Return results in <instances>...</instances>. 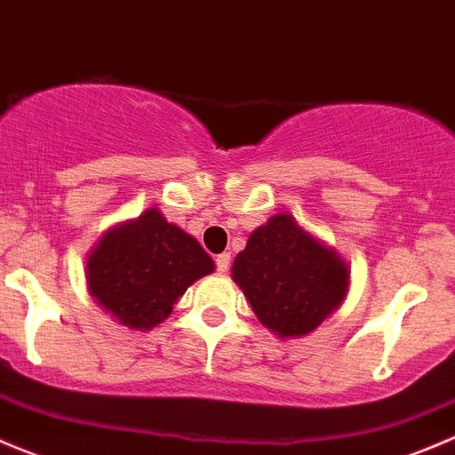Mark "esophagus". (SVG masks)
Instances as JSON below:
<instances>
[{
	"label": "esophagus",
	"instance_id": "34e87169",
	"mask_svg": "<svg viewBox=\"0 0 455 455\" xmlns=\"http://www.w3.org/2000/svg\"><path fill=\"white\" fill-rule=\"evenodd\" d=\"M229 269V254H219L217 256V272L226 274Z\"/></svg>",
	"mask_w": 455,
	"mask_h": 455
}]
</instances>
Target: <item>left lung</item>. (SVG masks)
<instances>
[{"label":"left lung","mask_w":455,"mask_h":455,"mask_svg":"<svg viewBox=\"0 0 455 455\" xmlns=\"http://www.w3.org/2000/svg\"><path fill=\"white\" fill-rule=\"evenodd\" d=\"M232 278L267 330L296 339L340 307L349 287L347 263L334 247L305 232L290 214H274L247 238Z\"/></svg>","instance_id":"1"}]
</instances>
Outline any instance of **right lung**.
I'll list each match as a JSON object with an SVG mask.
<instances>
[{
	"mask_svg": "<svg viewBox=\"0 0 455 455\" xmlns=\"http://www.w3.org/2000/svg\"><path fill=\"white\" fill-rule=\"evenodd\" d=\"M212 272L214 260L199 241L156 208L108 229L85 263L92 299L139 331L164 323L188 287Z\"/></svg>",
	"mask_w": 455,
	"mask_h": 455,
	"instance_id": "1",
	"label": "right lung"
}]
</instances>
